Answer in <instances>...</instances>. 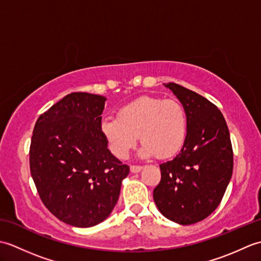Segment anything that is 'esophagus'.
<instances>
[{"instance_id": "34e87169", "label": "esophagus", "mask_w": 261, "mask_h": 261, "mask_svg": "<svg viewBox=\"0 0 261 261\" xmlns=\"http://www.w3.org/2000/svg\"><path fill=\"white\" fill-rule=\"evenodd\" d=\"M141 169H142L141 166H130L131 173H134V174L139 173V171H141Z\"/></svg>"}]
</instances>
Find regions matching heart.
Segmentation results:
<instances>
[{
	"label": "heart",
	"instance_id": "b5f03b06",
	"mask_svg": "<svg viewBox=\"0 0 261 261\" xmlns=\"http://www.w3.org/2000/svg\"><path fill=\"white\" fill-rule=\"evenodd\" d=\"M101 131L118 158L127 157L139 136L141 157L157 154L160 159H168L184 146L188 119L184 105L177 99L145 95L123 105L118 118L104 119Z\"/></svg>",
	"mask_w": 261,
	"mask_h": 261
}]
</instances>
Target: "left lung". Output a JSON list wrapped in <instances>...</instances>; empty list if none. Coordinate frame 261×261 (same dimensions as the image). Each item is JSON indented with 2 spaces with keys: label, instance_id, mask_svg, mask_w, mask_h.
I'll list each match as a JSON object with an SVG mask.
<instances>
[{
  "label": "left lung",
  "instance_id": "left-lung-1",
  "mask_svg": "<svg viewBox=\"0 0 261 261\" xmlns=\"http://www.w3.org/2000/svg\"><path fill=\"white\" fill-rule=\"evenodd\" d=\"M164 85L184 105L188 131L179 153L159 165L162 179L153 201L165 218L190 225L214 212L229 185L233 170L230 132L208 99L175 83Z\"/></svg>",
  "mask_w": 261,
  "mask_h": 261
}]
</instances>
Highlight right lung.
Returning a JSON list of instances; mask_svg holds the SVG:
<instances>
[{"instance_id":"right-lung-1","label":"right lung","mask_w":261,"mask_h":261,"mask_svg":"<svg viewBox=\"0 0 261 261\" xmlns=\"http://www.w3.org/2000/svg\"><path fill=\"white\" fill-rule=\"evenodd\" d=\"M105 101L68 94L39 116L31 138L30 170L39 196L57 219L76 228L108 218L130 171L102 135Z\"/></svg>"}]
</instances>
